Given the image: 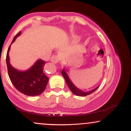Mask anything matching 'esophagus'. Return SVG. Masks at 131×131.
Returning a JSON list of instances; mask_svg holds the SVG:
<instances>
[{"label":"esophagus","instance_id":"obj_1","mask_svg":"<svg viewBox=\"0 0 131 131\" xmlns=\"http://www.w3.org/2000/svg\"><path fill=\"white\" fill-rule=\"evenodd\" d=\"M60 60V56L57 55H52L50 58V61L54 63H57Z\"/></svg>","mask_w":131,"mask_h":131}]
</instances>
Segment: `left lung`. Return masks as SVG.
I'll use <instances>...</instances> for the list:
<instances>
[{"mask_svg":"<svg viewBox=\"0 0 131 131\" xmlns=\"http://www.w3.org/2000/svg\"><path fill=\"white\" fill-rule=\"evenodd\" d=\"M61 74H62L63 76L64 80L66 81V82H67L68 86V88H70L71 91L73 94L76 95L82 96V97L86 96V95H89V94H92V92H94L95 91L99 88V86H98L95 89L92 90V91H90L88 92H84V91H82V90L79 89L77 88L76 86H75V85H74V84H73V82H71V81L70 79L68 76L67 72H66V71L64 70V69L62 70V71H61Z\"/></svg>","mask_w":131,"mask_h":131,"instance_id":"obj_1","label":"left lung"}]
</instances>
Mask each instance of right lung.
Returning <instances> with one entry per match:
<instances>
[{
  "label": "right lung",
  "instance_id": "obj_1",
  "mask_svg": "<svg viewBox=\"0 0 131 131\" xmlns=\"http://www.w3.org/2000/svg\"><path fill=\"white\" fill-rule=\"evenodd\" d=\"M20 34L21 32L16 34L11 44ZM10 46L7 51L6 62L8 74L12 83L18 91L26 95L36 96L41 94L44 91L49 81V78L43 73V67L46 61L42 60H38L31 68L25 71L16 70L10 63L8 53Z\"/></svg>",
  "mask_w": 131,
  "mask_h": 131
}]
</instances>
